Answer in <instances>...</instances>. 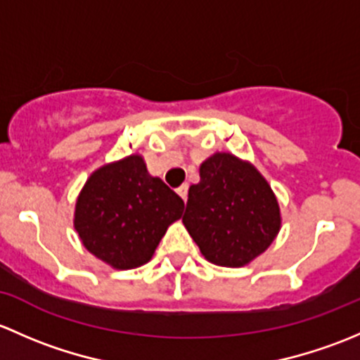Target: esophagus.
Instances as JSON below:
<instances>
[{"label": "esophagus", "mask_w": 360, "mask_h": 360, "mask_svg": "<svg viewBox=\"0 0 360 360\" xmlns=\"http://www.w3.org/2000/svg\"><path fill=\"white\" fill-rule=\"evenodd\" d=\"M176 192H179V195L181 199H184V201H187V194H188V185L187 184L180 185V187L176 188Z\"/></svg>", "instance_id": "1"}]
</instances>
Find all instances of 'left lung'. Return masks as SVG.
<instances>
[{"label": "left lung", "instance_id": "8db88e82", "mask_svg": "<svg viewBox=\"0 0 360 360\" xmlns=\"http://www.w3.org/2000/svg\"><path fill=\"white\" fill-rule=\"evenodd\" d=\"M188 188L184 224L206 260L243 266L263 253L281 229L279 205L265 179L231 154H214Z\"/></svg>", "mask_w": 360, "mask_h": 360}]
</instances>
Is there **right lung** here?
<instances>
[{
    "instance_id": "obj_1",
    "label": "right lung",
    "mask_w": 360,
    "mask_h": 360,
    "mask_svg": "<svg viewBox=\"0 0 360 360\" xmlns=\"http://www.w3.org/2000/svg\"><path fill=\"white\" fill-rule=\"evenodd\" d=\"M184 201L140 155L97 169L76 202L74 227L84 248L114 269H135L153 258Z\"/></svg>"
}]
</instances>
